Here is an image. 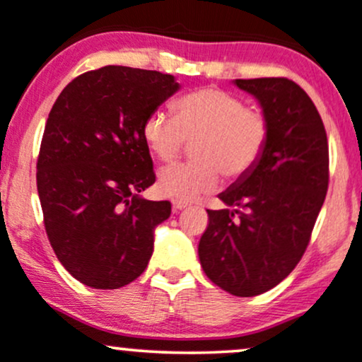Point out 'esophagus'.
<instances>
[{
    "label": "esophagus",
    "instance_id": "34e87169",
    "mask_svg": "<svg viewBox=\"0 0 362 362\" xmlns=\"http://www.w3.org/2000/svg\"><path fill=\"white\" fill-rule=\"evenodd\" d=\"M173 211H182V209H187L189 204L187 202H182V201H173Z\"/></svg>",
    "mask_w": 362,
    "mask_h": 362
}]
</instances>
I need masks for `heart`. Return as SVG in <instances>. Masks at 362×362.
<instances>
[{
    "instance_id": "obj_1",
    "label": "heart",
    "mask_w": 362,
    "mask_h": 362,
    "mask_svg": "<svg viewBox=\"0 0 362 362\" xmlns=\"http://www.w3.org/2000/svg\"><path fill=\"white\" fill-rule=\"evenodd\" d=\"M177 118L156 110L146 118L142 137L151 153L163 163L180 156L185 141L194 142L196 161L165 168L158 189L165 197L189 202L214 192L221 173L239 178L251 172L263 156L269 125L263 113L249 110L244 99L221 89H201L180 98Z\"/></svg>"
}]
</instances>
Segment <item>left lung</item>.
I'll return each mask as SVG.
<instances>
[{
    "mask_svg": "<svg viewBox=\"0 0 362 362\" xmlns=\"http://www.w3.org/2000/svg\"><path fill=\"white\" fill-rule=\"evenodd\" d=\"M233 84L259 103L269 136L251 172L218 196L226 208L208 209L197 252L214 285L252 297L287 278L308 247L328 189V142L315 103L296 82Z\"/></svg>",
    "mask_w": 362,
    "mask_h": 362,
    "instance_id": "left-lung-1",
    "label": "left lung"
}]
</instances>
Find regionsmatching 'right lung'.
<instances>
[{
    "mask_svg": "<svg viewBox=\"0 0 362 362\" xmlns=\"http://www.w3.org/2000/svg\"><path fill=\"white\" fill-rule=\"evenodd\" d=\"M178 89L173 75L110 65L74 78L49 111L39 201L58 261L87 287L120 288L149 263L172 204L141 196L156 180L142 127Z\"/></svg>",
    "mask_w": 362,
    "mask_h": 362,
    "instance_id": "add662e5",
    "label": "right lung"
}]
</instances>
